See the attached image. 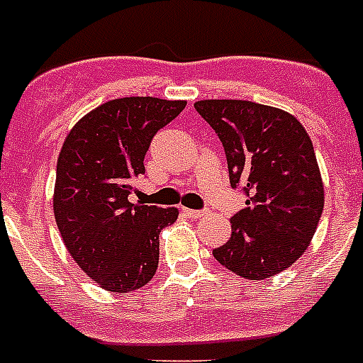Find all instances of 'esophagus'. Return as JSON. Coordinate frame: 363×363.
Listing matches in <instances>:
<instances>
[{
  "label": "esophagus",
  "mask_w": 363,
  "mask_h": 363,
  "mask_svg": "<svg viewBox=\"0 0 363 363\" xmlns=\"http://www.w3.org/2000/svg\"><path fill=\"white\" fill-rule=\"evenodd\" d=\"M182 214L186 218H190V220H199V218H203L207 212L205 211H191V208H182Z\"/></svg>",
  "instance_id": "1"
}]
</instances>
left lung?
I'll return each instance as SVG.
<instances>
[{"instance_id":"1","label":"left lung","mask_w":363,"mask_h":363,"mask_svg":"<svg viewBox=\"0 0 363 363\" xmlns=\"http://www.w3.org/2000/svg\"><path fill=\"white\" fill-rule=\"evenodd\" d=\"M194 108L222 141L231 186L248 196L212 255L240 278L276 276L306 252L325 207L313 143L296 117L272 106L199 100Z\"/></svg>"}]
</instances>
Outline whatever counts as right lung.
<instances>
[{
	"mask_svg": "<svg viewBox=\"0 0 363 363\" xmlns=\"http://www.w3.org/2000/svg\"><path fill=\"white\" fill-rule=\"evenodd\" d=\"M186 100L125 96L82 117L57 158L54 214L78 267L111 293L143 287L158 268V235L179 216L175 207L130 203L145 173L151 140Z\"/></svg>",
	"mask_w": 363,
	"mask_h": 363,
	"instance_id": "right-lung-1",
	"label": "right lung"
}]
</instances>
